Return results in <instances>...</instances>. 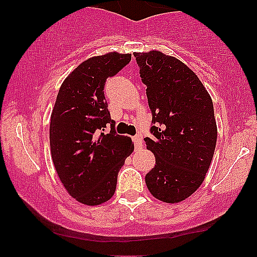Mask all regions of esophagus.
Here are the masks:
<instances>
[{
	"mask_svg": "<svg viewBox=\"0 0 257 257\" xmlns=\"http://www.w3.org/2000/svg\"><path fill=\"white\" fill-rule=\"evenodd\" d=\"M133 141H134V145H135V150H140L143 149V139H141V137H134L133 138Z\"/></svg>",
	"mask_w": 257,
	"mask_h": 257,
	"instance_id": "34e87169",
	"label": "esophagus"
}]
</instances>
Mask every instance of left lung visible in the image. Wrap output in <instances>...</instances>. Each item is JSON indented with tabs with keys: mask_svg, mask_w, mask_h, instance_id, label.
<instances>
[{
	"mask_svg": "<svg viewBox=\"0 0 257 257\" xmlns=\"http://www.w3.org/2000/svg\"><path fill=\"white\" fill-rule=\"evenodd\" d=\"M152 111L146 147L156 164L145 181L155 198L179 203L204 181L217 139L214 106L198 76L179 59L159 51L134 53Z\"/></svg>",
	"mask_w": 257,
	"mask_h": 257,
	"instance_id": "obj_1",
	"label": "left lung"
}]
</instances>
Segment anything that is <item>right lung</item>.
Returning a JSON list of instances; mask_svg holds the SVG:
<instances>
[{"label": "right lung", "mask_w": 257, "mask_h": 257, "mask_svg": "<svg viewBox=\"0 0 257 257\" xmlns=\"http://www.w3.org/2000/svg\"><path fill=\"white\" fill-rule=\"evenodd\" d=\"M131 59L118 52L87 59L59 89L49 124L52 159L65 190L82 204L100 205L113 196L119 169L134 151L132 139L114 132L104 95L106 79ZM106 125L110 133L96 137Z\"/></svg>", "instance_id": "right-lung-1"}]
</instances>
